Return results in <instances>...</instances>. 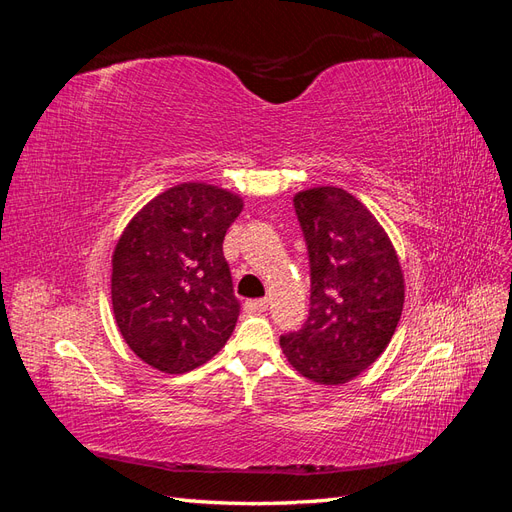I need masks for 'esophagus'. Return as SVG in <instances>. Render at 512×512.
I'll return each instance as SVG.
<instances>
[{
	"mask_svg": "<svg viewBox=\"0 0 512 512\" xmlns=\"http://www.w3.org/2000/svg\"><path fill=\"white\" fill-rule=\"evenodd\" d=\"M269 301L267 299H254V301H245V312H267Z\"/></svg>",
	"mask_w": 512,
	"mask_h": 512,
	"instance_id": "esophagus-1",
	"label": "esophagus"
}]
</instances>
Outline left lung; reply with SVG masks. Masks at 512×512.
Segmentation results:
<instances>
[{"label":"left lung","mask_w":512,"mask_h":512,"mask_svg":"<svg viewBox=\"0 0 512 512\" xmlns=\"http://www.w3.org/2000/svg\"><path fill=\"white\" fill-rule=\"evenodd\" d=\"M309 254V316L280 337L288 363L318 384H344L389 346L404 309V273L391 239L342 188L294 196Z\"/></svg>","instance_id":"left-lung-1"}]
</instances>
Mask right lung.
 Wrapping results in <instances>:
<instances>
[{
	"label": "right lung",
	"instance_id": "right-lung-1",
	"mask_svg": "<svg viewBox=\"0 0 512 512\" xmlns=\"http://www.w3.org/2000/svg\"><path fill=\"white\" fill-rule=\"evenodd\" d=\"M243 200L218 185L181 183L138 211L113 252L111 297L132 352L164 374L218 354L241 312L222 252Z\"/></svg>",
	"mask_w": 512,
	"mask_h": 512
}]
</instances>
